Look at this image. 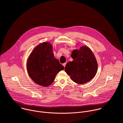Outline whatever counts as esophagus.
Instances as JSON below:
<instances>
[{"instance_id": "esophagus-1", "label": "esophagus", "mask_w": 123, "mask_h": 123, "mask_svg": "<svg viewBox=\"0 0 123 123\" xmlns=\"http://www.w3.org/2000/svg\"><path fill=\"white\" fill-rule=\"evenodd\" d=\"M66 64V62H65V63H63V66H64V67H65Z\"/></svg>"}]
</instances>
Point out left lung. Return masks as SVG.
I'll list each match as a JSON object with an SVG mask.
<instances>
[{
    "instance_id": "obj_1",
    "label": "left lung",
    "mask_w": 123,
    "mask_h": 123,
    "mask_svg": "<svg viewBox=\"0 0 123 123\" xmlns=\"http://www.w3.org/2000/svg\"><path fill=\"white\" fill-rule=\"evenodd\" d=\"M71 57L74 59L68 62L65 71L72 80L77 84H84L92 79L97 74L98 62L91 49L82 46L79 49H74Z\"/></svg>"
}]
</instances>
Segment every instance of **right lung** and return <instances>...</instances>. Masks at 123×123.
<instances>
[{
    "instance_id": "1",
    "label": "right lung",
    "mask_w": 123,
    "mask_h": 123,
    "mask_svg": "<svg viewBox=\"0 0 123 123\" xmlns=\"http://www.w3.org/2000/svg\"><path fill=\"white\" fill-rule=\"evenodd\" d=\"M26 67L31 79L45 87L50 86L57 74L64 68L54 58L52 45L49 42L40 43L34 49L28 58Z\"/></svg>"
}]
</instances>
